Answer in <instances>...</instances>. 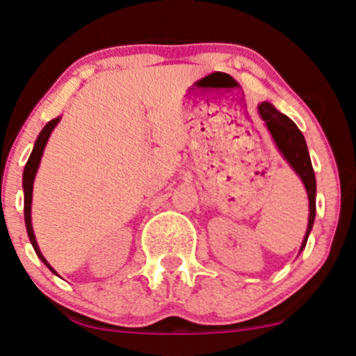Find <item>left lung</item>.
<instances>
[{
  "instance_id": "left-lung-1",
  "label": "left lung",
  "mask_w": 356,
  "mask_h": 356,
  "mask_svg": "<svg viewBox=\"0 0 356 356\" xmlns=\"http://www.w3.org/2000/svg\"><path fill=\"white\" fill-rule=\"evenodd\" d=\"M259 114L260 118L264 119L268 132H270L277 149L280 151L282 156H284V159L289 162L290 167L297 172L298 177L302 179L303 186H305L307 189L308 211H310V213H308L307 232L300 247V252H302L307 245L308 235L312 232V227H314L315 213H316L315 172H314V167H312L310 154H308L305 137H303L300 129L297 127V124H295L290 118H286L285 114H282L280 111H277L275 106L270 104V102L264 101L262 104H259Z\"/></svg>"
}]
</instances>
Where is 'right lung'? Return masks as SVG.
<instances>
[{
    "label": "right lung",
    "instance_id": "1",
    "mask_svg": "<svg viewBox=\"0 0 356 356\" xmlns=\"http://www.w3.org/2000/svg\"><path fill=\"white\" fill-rule=\"evenodd\" d=\"M61 121V118H56L53 121H49L46 124L44 127H42V131L40 132V136H38L36 143H34V147H33V152L31 156H29V159L26 162V165H24V172H23V192H24V224H26V230H28V237L29 241H31V245L34 248V252H36V255L40 257L41 262L46 265V267L49 268L51 272L56 273V270L51 265L48 264V260L44 259L41 254L40 247H38V242H36V237H34V232H33V224H31V202H33V184H34V177H36V172H38V167H40V162H41V157H42V152H44V147H46V143H48L51 132L56 126H58V122Z\"/></svg>",
    "mask_w": 356,
    "mask_h": 356
}]
</instances>
